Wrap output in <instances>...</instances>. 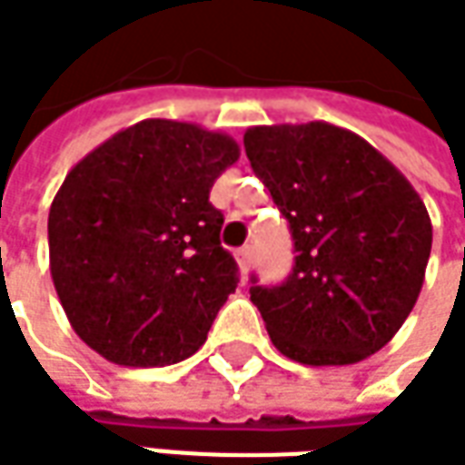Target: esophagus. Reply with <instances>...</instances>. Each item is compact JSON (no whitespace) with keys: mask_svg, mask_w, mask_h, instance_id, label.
Here are the masks:
<instances>
[{"mask_svg":"<svg viewBox=\"0 0 465 465\" xmlns=\"http://www.w3.org/2000/svg\"><path fill=\"white\" fill-rule=\"evenodd\" d=\"M236 262L242 267V272H247L249 264H252V247H242L236 252Z\"/></svg>","mask_w":465,"mask_h":465,"instance_id":"obj_1","label":"esophagus"}]
</instances>
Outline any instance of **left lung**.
<instances>
[{
    "label": "left lung",
    "instance_id": "obj_1",
    "mask_svg": "<svg viewBox=\"0 0 465 465\" xmlns=\"http://www.w3.org/2000/svg\"><path fill=\"white\" fill-rule=\"evenodd\" d=\"M244 149L298 252L282 285L252 278L270 340L303 365L365 361L422 291L432 249L422 198L365 138L331 123L254 125Z\"/></svg>",
    "mask_w": 465,
    "mask_h": 465
}]
</instances>
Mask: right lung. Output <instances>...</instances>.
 Segmentation results:
<instances>
[{"label":"right lung","mask_w":465,"mask_h":465,"mask_svg":"<svg viewBox=\"0 0 465 465\" xmlns=\"http://www.w3.org/2000/svg\"><path fill=\"white\" fill-rule=\"evenodd\" d=\"M239 143L149 118L89 152L48 213L51 278L79 340L104 361L162 368L201 350L236 291L208 195Z\"/></svg>","instance_id":"obj_1"}]
</instances>
